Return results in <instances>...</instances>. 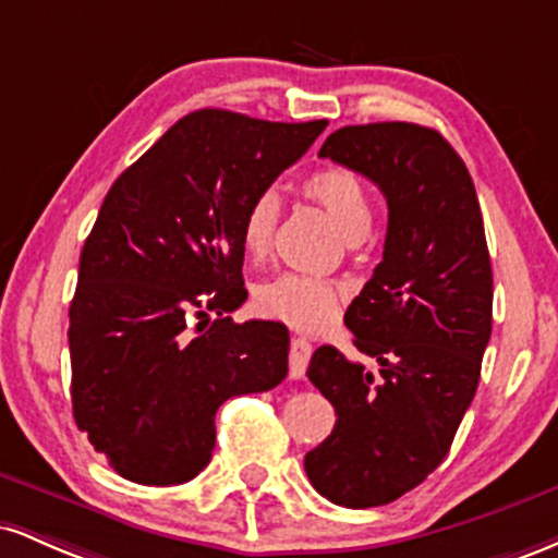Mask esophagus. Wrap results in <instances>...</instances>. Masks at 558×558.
I'll return each mask as SVG.
<instances>
[{"label": "esophagus", "instance_id": "1", "mask_svg": "<svg viewBox=\"0 0 558 558\" xmlns=\"http://www.w3.org/2000/svg\"><path fill=\"white\" fill-rule=\"evenodd\" d=\"M310 356H312V343L301 336L293 338L291 351H288V373H291L293 380L304 377L306 364H310Z\"/></svg>", "mask_w": 558, "mask_h": 558}]
</instances>
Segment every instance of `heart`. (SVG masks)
<instances>
[{"mask_svg":"<svg viewBox=\"0 0 558 558\" xmlns=\"http://www.w3.org/2000/svg\"><path fill=\"white\" fill-rule=\"evenodd\" d=\"M301 194L319 204L349 241L369 230L373 209L362 178L345 168H319L301 181ZM280 217V198L275 191H259L241 215V243L248 257L270 252ZM345 296V286L332 278L310 272H280L265 280L254 293V304L265 317L283 319L296 328H319L336 315Z\"/></svg>","mask_w":558,"mask_h":558,"instance_id":"heart-1","label":"heart"}]
</instances>
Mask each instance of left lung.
I'll use <instances>...</instances> for the list:
<instances>
[{"instance_id":"obj_1","label":"left lung","mask_w":558,"mask_h":558,"mask_svg":"<svg viewBox=\"0 0 558 558\" xmlns=\"http://www.w3.org/2000/svg\"><path fill=\"white\" fill-rule=\"evenodd\" d=\"M369 178L388 202L383 262L345 310L356 351L312 354L310 380L336 427L304 457L319 496L349 509L396 501L444 462L475 399L490 341L493 270L470 172L438 131L345 125L319 149Z\"/></svg>"}]
</instances>
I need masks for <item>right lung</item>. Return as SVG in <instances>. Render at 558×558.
<instances>
[{
	"instance_id": "obj_1",
	"label": "right lung",
	"mask_w": 558,
	"mask_h": 558,
	"mask_svg": "<svg viewBox=\"0 0 558 558\" xmlns=\"http://www.w3.org/2000/svg\"><path fill=\"white\" fill-rule=\"evenodd\" d=\"M325 125L196 110L107 191L83 243L68 341L75 425L118 475L196 477L220 403L288 375L286 325L228 317L246 301L239 228ZM207 311L218 319L191 329Z\"/></svg>"
}]
</instances>
